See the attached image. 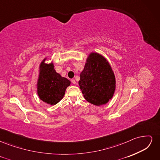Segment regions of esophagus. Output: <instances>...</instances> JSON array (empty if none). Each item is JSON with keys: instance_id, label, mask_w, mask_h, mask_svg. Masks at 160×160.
<instances>
[{"instance_id": "esophagus-1", "label": "esophagus", "mask_w": 160, "mask_h": 160, "mask_svg": "<svg viewBox=\"0 0 160 160\" xmlns=\"http://www.w3.org/2000/svg\"><path fill=\"white\" fill-rule=\"evenodd\" d=\"M71 82H72V84H76V81L75 79H72Z\"/></svg>"}]
</instances>
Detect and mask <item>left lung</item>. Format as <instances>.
I'll return each mask as SVG.
<instances>
[{
  "label": "left lung",
  "mask_w": 160,
  "mask_h": 160,
  "mask_svg": "<svg viewBox=\"0 0 160 160\" xmlns=\"http://www.w3.org/2000/svg\"><path fill=\"white\" fill-rule=\"evenodd\" d=\"M79 88L90 103L100 106L112 99L116 88L114 72L109 62L96 52L89 53L80 73Z\"/></svg>",
  "instance_id": "obj_1"
}]
</instances>
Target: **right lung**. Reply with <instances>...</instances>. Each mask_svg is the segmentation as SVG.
Here are the masks:
<instances>
[{"instance_id": "obj_1", "label": "right lung", "mask_w": 160, "mask_h": 160, "mask_svg": "<svg viewBox=\"0 0 160 160\" xmlns=\"http://www.w3.org/2000/svg\"><path fill=\"white\" fill-rule=\"evenodd\" d=\"M45 57L40 63L37 82V93L43 102L55 105L63 98L71 81L56 72L53 62L47 63Z\"/></svg>"}]
</instances>
